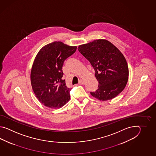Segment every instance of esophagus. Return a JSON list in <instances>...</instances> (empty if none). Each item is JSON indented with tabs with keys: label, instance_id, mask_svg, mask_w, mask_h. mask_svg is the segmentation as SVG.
<instances>
[{
	"label": "esophagus",
	"instance_id": "34e87169",
	"mask_svg": "<svg viewBox=\"0 0 156 156\" xmlns=\"http://www.w3.org/2000/svg\"><path fill=\"white\" fill-rule=\"evenodd\" d=\"M79 84H83L84 83V81H83V80H80L79 82Z\"/></svg>",
	"mask_w": 156,
	"mask_h": 156
}]
</instances>
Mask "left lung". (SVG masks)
I'll list each match as a JSON object with an SVG mask.
<instances>
[{
  "label": "left lung",
  "mask_w": 156,
  "mask_h": 156,
  "mask_svg": "<svg viewBox=\"0 0 156 156\" xmlns=\"http://www.w3.org/2000/svg\"><path fill=\"white\" fill-rule=\"evenodd\" d=\"M78 50L89 61L99 82L91 95L100 100L112 99L123 91L128 80L129 70L122 53L106 40H96L80 45Z\"/></svg>",
  "instance_id": "left-lung-1"
}]
</instances>
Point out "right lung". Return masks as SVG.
Returning <instances> with one entry per match:
<instances>
[{
	"instance_id": "right-lung-1",
	"label": "right lung",
	"mask_w": 156,
	"mask_h": 156,
	"mask_svg": "<svg viewBox=\"0 0 156 156\" xmlns=\"http://www.w3.org/2000/svg\"><path fill=\"white\" fill-rule=\"evenodd\" d=\"M60 41L43 47L34 60L30 81L37 98L44 106L58 109L70 99L71 89L67 87L63 77L65 60L76 51Z\"/></svg>"
}]
</instances>
